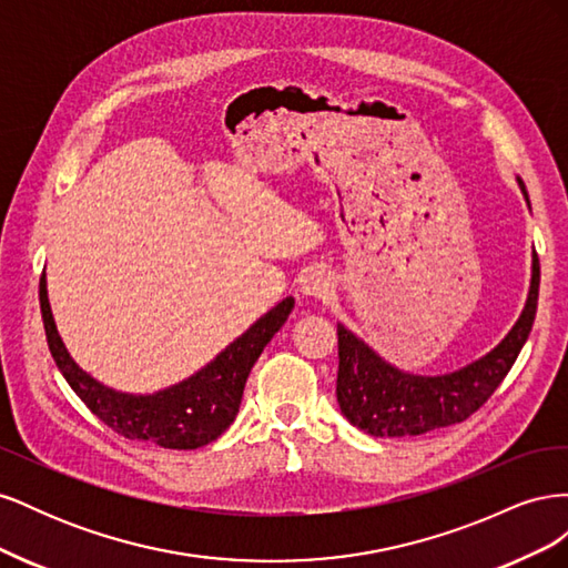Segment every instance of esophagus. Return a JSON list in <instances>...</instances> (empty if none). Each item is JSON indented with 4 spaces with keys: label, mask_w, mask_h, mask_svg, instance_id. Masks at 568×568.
I'll return each instance as SVG.
<instances>
[{
    "label": "esophagus",
    "mask_w": 568,
    "mask_h": 568,
    "mask_svg": "<svg viewBox=\"0 0 568 568\" xmlns=\"http://www.w3.org/2000/svg\"><path fill=\"white\" fill-rule=\"evenodd\" d=\"M303 296H311L317 301L329 298L334 294V277L332 272H326L324 267H315L313 272H307V277L303 280Z\"/></svg>",
    "instance_id": "1"
}]
</instances>
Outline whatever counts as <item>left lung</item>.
I'll use <instances>...</instances> for the list:
<instances>
[{
  "instance_id": "8db88e82",
  "label": "left lung",
  "mask_w": 568,
  "mask_h": 568,
  "mask_svg": "<svg viewBox=\"0 0 568 568\" xmlns=\"http://www.w3.org/2000/svg\"><path fill=\"white\" fill-rule=\"evenodd\" d=\"M521 192L528 201L526 186ZM540 263L532 257L530 294L507 338L478 363L445 376H412L386 365L338 324L336 398L346 419L372 436H422L434 428L469 419L505 382L524 348L538 311Z\"/></svg>"
}]
</instances>
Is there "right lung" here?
<instances>
[{
  "mask_svg": "<svg viewBox=\"0 0 568 568\" xmlns=\"http://www.w3.org/2000/svg\"><path fill=\"white\" fill-rule=\"evenodd\" d=\"M291 307H294V298H284L280 305H274L192 379L156 395H125L97 384L65 353L49 311L44 274L40 280V311L47 343L65 382L92 409V415L115 434L128 440L161 445L168 450H194L225 434L239 412L251 367L270 338L282 329Z\"/></svg>",
  "mask_w": 568,
  "mask_h": 568,
  "instance_id": "obj_1",
  "label": "right lung"
}]
</instances>
